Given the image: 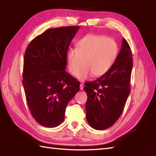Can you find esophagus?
Listing matches in <instances>:
<instances>
[{
	"label": "esophagus",
	"instance_id": "34e87169",
	"mask_svg": "<svg viewBox=\"0 0 156 156\" xmlns=\"http://www.w3.org/2000/svg\"><path fill=\"white\" fill-rule=\"evenodd\" d=\"M83 88H84V84L83 83H80V89L81 90H83Z\"/></svg>",
	"mask_w": 156,
	"mask_h": 156
}]
</instances>
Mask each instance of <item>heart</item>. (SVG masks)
<instances>
[{
  "instance_id": "obj_1",
  "label": "heart",
  "mask_w": 156,
  "mask_h": 156,
  "mask_svg": "<svg viewBox=\"0 0 156 156\" xmlns=\"http://www.w3.org/2000/svg\"><path fill=\"white\" fill-rule=\"evenodd\" d=\"M118 54V46L113 39L103 35L88 34L76 44V49L67 54L68 68L78 79L84 80L92 74L99 77L106 74L113 65Z\"/></svg>"
}]
</instances>
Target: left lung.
<instances>
[{
  "instance_id": "obj_1",
  "label": "left lung",
  "mask_w": 156,
  "mask_h": 156,
  "mask_svg": "<svg viewBox=\"0 0 156 156\" xmlns=\"http://www.w3.org/2000/svg\"><path fill=\"white\" fill-rule=\"evenodd\" d=\"M132 68L130 46L123 38L121 51L109 70L97 80L84 83L87 120L90 127L104 130L121 117L130 93Z\"/></svg>"
}]
</instances>
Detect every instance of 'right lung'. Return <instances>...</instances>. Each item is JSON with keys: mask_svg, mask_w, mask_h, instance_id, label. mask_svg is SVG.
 I'll list each match as a JSON object with an SVG mask.
<instances>
[{"mask_svg": "<svg viewBox=\"0 0 156 156\" xmlns=\"http://www.w3.org/2000/svg\"><path fill=\"white\" fill-rule=\"evenodd\" d=\"M78 26L52 28L35 37L24 55L23 85L33 117L46 127L64 120L69 101L80 82L65 71L67 52Z\"/></svg>", "mask_w": 156, "mask_h": 156, "instance_id": "add662e5", "label": "right lung"}]
</instances>
